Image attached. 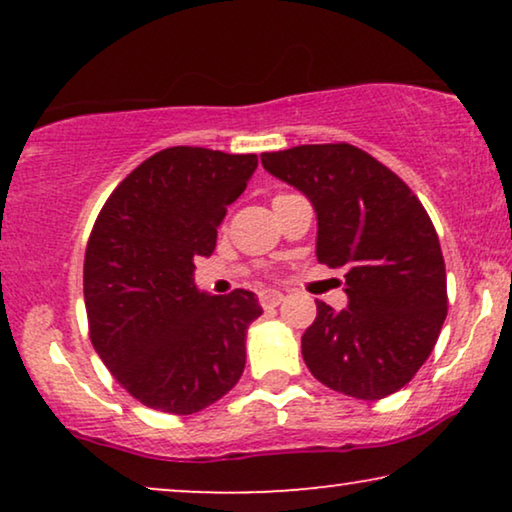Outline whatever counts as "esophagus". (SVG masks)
Here are the masks:
<instances>
[{
	"instance_id": "1",
	"label": "esophagus",
	"mask_w": 512,
	"mask_h": 512,
	"mask_svg": "<svg viewBox=\"0 0 512 512\" xmlns=\"http://www.w3.org/2000/svg\"><path fill=\"white\" fill-rule=\"evenodd\" d=\"M284 300V293L277 289H265L261 291V305L263 307H277Z\"/></svg>"
}]
</instances>
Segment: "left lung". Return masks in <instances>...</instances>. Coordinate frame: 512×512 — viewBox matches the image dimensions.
<instances>
[{
  "instance_id": "obj_1",
  "label": "left lung",
  "mask_w": 512,
  "mask_h": 512,
  "mask_svg": "<svg viewBox=\"0 0 512 512\" xmlns=\"http://www.w3.org/2000/svg\"><path fill=\"white\" fill-rule=\"evenodd\" d=\"M272 177L317 212V258L345 270V310L317 300L303 359L321 384L361 401L405 387L447 317L445 261L417 195L352 144L263 153Z\"/></svg>"
}]
</instances>
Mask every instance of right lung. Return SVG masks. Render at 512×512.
I'll use <instances>...</instances> for the list:
<instances>
[{"mask_svg": "<svg viewBox=\"0 0 512 512\" xmlns=\"http://www.w3.org/2000/svg\"><path fill=\"white\" fill-rule=\"evenodd\" d=\"M256 167L254 153L172 146L132 170L97 216L83 263L90 340L146 408L193 415L242 377L263 307L244 289L209 296L193 270Z\"/></svg>", "mask_w": 512, "mask_h": 512, "instance_id": "1", "label": "right lung"}]
</instances>
